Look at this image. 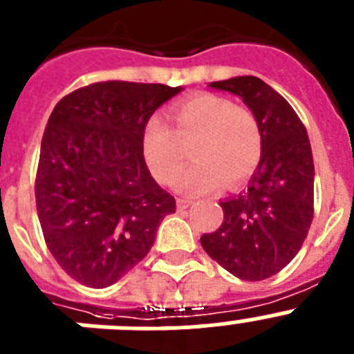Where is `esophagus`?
<instances>
[{
	"mask_svg": "<svg viewBox=\"0 0 354 354\" xmlns=\"http://www.w3.org/2000/svg\"><path fill=\"white\" fill-rule=\"evenodd\" d=\"M176 207H178V210H185V208L190 207V201H189V199L178 198L176 199Z\"/></svg>",
	"mask_w": 354,
	"mask_h": 354,
	"instance_id": "esophagus-1",
	"label": "esophagus"
}]
</instances>
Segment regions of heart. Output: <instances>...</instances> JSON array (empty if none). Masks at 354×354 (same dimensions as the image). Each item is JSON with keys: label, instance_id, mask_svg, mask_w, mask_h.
Returning a JSON list of instances; mask_svg holds the SVG:
<instances>
[{"label": "heart", "instance_id": "heart-1", "mask_svg": "<svg viewBox=\"0 0 354 354\" xmlns=\"http://www.w3.org/2000/svg\"><path fill=\"white\" fill-rule=\"evenodd\" d=\"M169 119L173 128L151 118L142 130V155L156 181H176L190 144L194 164L178 183L183 194H208L223 183L233 189L253 176L262 158V128L248 106L201 92L174 104Z\"/></svg>", "mask_w": 354, "mask_h": 354}]
</instances>
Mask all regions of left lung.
Returning a JSON list of instances; mask_svg holds the SVG:
<instances>
[{
  "label": "left lung",
  "mask_w": 354,
  "mask_h": 354,
  "mask_svg": "<svg viewBox=\"0 0 354 354\" xmlns=\"http://www.w3.org/2000/svg\"><path fill=\"white\" fill-rule=\"evenodd\" d=\"M242 97L262 128V158L248 190L221 201L224 221L201 236L212 260L245 281L290 263L313 219V156L305 124L288 101L257 76L212 82Z\"/></svg>",
  "instance_id": "obj_1"
}]
</instances>
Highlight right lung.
Segmentation results:
<instances>
[{
    "label": "right lung",
    "instance_id": "right-lung-1",
    "mask_svg": "<svg viewBox=\"0 0 354 354\" xmlns=\"http://www.w3.org/2000/svg\"><path fill=\"white\" fill-rule=\"evenodd\" d=\"M183 87L100 82L58 101L42 135L37 215L49 253L71 278L113 285L149 253L176 201L153 180L142 130Z\"/></svg>",
    "mask_w": 354,
    "mask_h": 354
}]
</instances>
